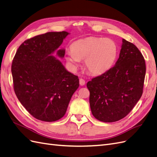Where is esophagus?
<instances>
[{"label":"esophagus","instance_id":"34e87169","mask_svg":"<svg viewBox=\"0 0 157 157\" xmlns=\"http://www.w3.org/2000/svg\"><path fill=\"white\" fill-rule=\"evenodd\" d=\"M85 83H86L85 80H84L83 79H82V78L79 79V84H80V86H83L85 85Z\"/></svg>","mask_w":157,"mask_h":157}]
</instances>
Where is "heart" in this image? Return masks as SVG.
I'll return each mask as SVG.
<instances>
[{
	"label": "heart",
	"mask_w": 157,
	"mask_h": 157,
	"mask_svg": "<svg viewBox=\"0 0 157 157\" xmlns=\"http://www.w3.org/2000/svg\"><path fill=\"white\" fill-rule=\"evenodd\" d=\"M71 50L66 53L67 63L75 68L84 59V66L91 75L105 73L114 65L119 48L113 40L105 38L89 37L74 42Z\"/></svg>",
	"instance_id": "obj_1"
}]
</instances>
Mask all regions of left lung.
<instances>
[{
  "label": "left lung",
  "mask_w": 157,
  "mask_h": 157,
  "mask_svg": "<svg viewBox=\"0 0 157 157\" xmlns=\"http://www.w3.org/2000/svg\"><path fill=\"white\" fill-rule=\"evenodd\" d=\"M115 66L88 82L91 113L100 121L111 123L124 118L143 94L145 61L133 44L123 39Z\"/></svg>",
  "instance_id": "left-lung-1"
}]
</instances>
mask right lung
<instances>
[{
  "label": "right lung",
  "mask_w": 157,
  "mask_h": 157,
  "mask_svg": "<svg viewBox=\"0 0 157 157\" xmlns=\"http://www.w3.org/2000/svg\"><path fill=\"white\" fill-rule=\"evenodd\" d=\"M69 33L50 32L25 40L12 63L14 90L24 107L36 119L52 122L65 115L71 96L79 87L77 75L66 70L52 54L63 58L58 48Z\"/></svg>",
  "instance_id": "1"
}]
</instances>
